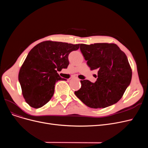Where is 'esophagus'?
Returning <instances> with one entry per match:
<instances>
[{
	"instance_id": "obj_1",
	"label": "esophagus",
	"mask_w": 148,
	"mask_h": 148,
	"mask_svg": "<svg viewBox=\"0 0 148 148\" xmlns=\"http://www.w3.org/2000/svg\"><path fill=\"white\" fill-rule=\"evenodd\" d=\"M74 79H77V80H79V79H78V78H77V77H74Z\"/></svg>"
}]
</instances>
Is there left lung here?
Returning <instances> with one entry per match:
<instances>
[{"mask_svg":"<svg viewBox=\"0 0 148 148\" xmlns=\"http://www.w3.org/2000/svg\"><path fill=\"white\" fill-rule=\"evenodd\" d=\"M80 50L91 70L97 69L95 83L80 80L75 95L87 106L105 108L117 103L131 83L132 69L123 51L114 43L81 44Z\"/></svg>","mask_w":148,"mask_h":148,"instance_id":"left-lung-1","label":"left lung"}]
</instances>
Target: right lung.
Segmentation results:
<instances>
[{"label":"right lung","instance_id":"1","mask_svg":"<svg viewBox=\"0 0 148 148\" xmlns=\"http://www.w3.org/2000/svg\"><path fill=\"white\" fill-rule=\"evenodd\" d=\"M80 44L45 41L31 50L21 65L18 80L26 102L35 108L42 107L53 95L54 85L62 78L57 70L66 68L68 55L78 50Z\"/></svg>","mask_w":148,"mask_h":148}]
</instances>
